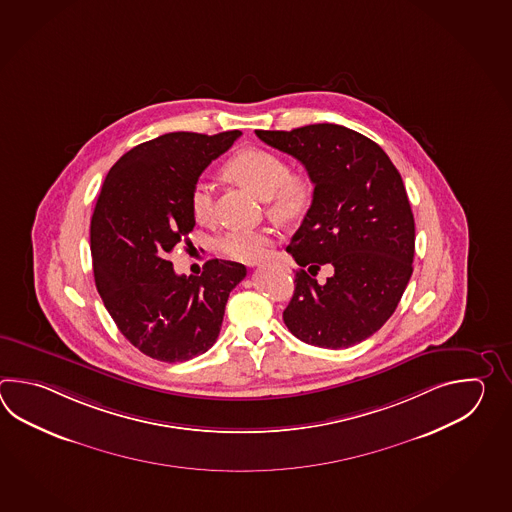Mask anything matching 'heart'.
Returning <instances> with one entry per match:
<instances>
[{"mask_svg":"<svg viewBox=\"0 0 512 512\" xmlns=\"http://www.w3.org/2000/svg\"><path fill=\"white\" fill-rule=\"evenodd\" d=\"M227 174L247 186L256 196L269 201V214L282 221L302 218L313 199V186L304 175L289 174V166L280 155L249 148L238 153L229 164ZM192 214L207 221L214 214L212 185L197 181L190 196ZM274 245L269 230L234 229L219 236L216 247L230 260L256 263L265 260Z\"/></svg>","mask_w":512,"mask_h":512,"instance_id":"b5f03b06","label":"heart"}]
</instances>
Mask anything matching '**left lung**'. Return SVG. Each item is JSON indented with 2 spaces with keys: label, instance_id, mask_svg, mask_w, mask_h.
Segmentation results:
<instances>
[{
  "label": "left lung",
  "instance_id": "obj_1",
  "mask_svg": "<svg viewBox=\"0 0 512 512\" xmlns=\"http://www.w3.org/2000/svg\"><path fill=\"white\" fill-rule=\"evenodd\" d=\"M256 135L304 164L315 185L287 252L313 274L326 262L336 269L326 284L296 272L283 322L305 344L355 346L386 324L414 271V214L401 174L377 142L338 124Z\"/></svg>",
  "mask_w": 512,
  "mask_h": 512
}]
</instances>
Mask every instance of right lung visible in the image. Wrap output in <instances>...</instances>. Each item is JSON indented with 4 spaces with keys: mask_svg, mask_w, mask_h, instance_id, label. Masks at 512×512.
Segmentation results:
<instances>
[{
    "mask_svg": "<svg viewBox=\"0 0 512 512\" xmlns=\"http://www.w3.org/2000/svg\"><path fill=\"white\" fill-rule=\"evenodd\" d=\"M241 131L166 133L111 166L91 218L97 291L120 333L152 359L183 362L214 346L229 294L247 276L236 261L208 260L175 274L170 254L196 225L199 175Z\"/></svg>",
    "mask_w": 512,
    "mask_h": 512,
    "instance_id": "right-lung-1",
    "label": "right lung"
}]
</instances>
